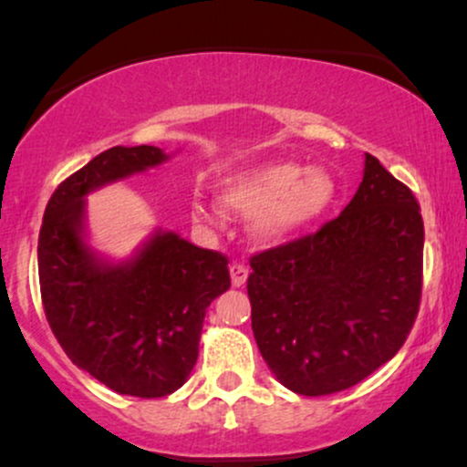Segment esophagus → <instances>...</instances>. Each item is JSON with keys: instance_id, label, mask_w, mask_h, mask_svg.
<instances>
[{"instance_id": "34e87169", "label": "esophagus", "mask_w": 467, "mask_h": 467, "mask_svg": "<svg viewBox=\"0 0 467 467\" xmlns=\"http://www.w3.org/2000/svg\"><path fill=\"white\" fill-rule=\"evenodd\" d=\"M248 267L241 265V264H234L233 267H230V278H233V285L234 287H241L245 285V281H248Z\"/></svg>"}]
</instances>
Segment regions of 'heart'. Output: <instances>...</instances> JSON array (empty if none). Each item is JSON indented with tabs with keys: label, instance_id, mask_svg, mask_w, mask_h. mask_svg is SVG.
<instances>
[{
	"label": "heart",
	"instance_id": "obj_1",
	"mask_svg": "<svg viewBox=\"0 0 467 467\" xmlns=\"http://www.w3.org/2000/svg\"><path fill=\"white\" fill-rule=\"evenodd\" d=\"M219 200L234 215L254 219L252 233L261 244H283L307 233L334 208L337 182L325 169L267 162L230 173L222 182ZM191 211L197 222H211L219 208L195 197Z\"/></svg>",
	"mask_w": 467,
	"mask_h": 467
}]
</instances>
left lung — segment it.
I'll return each instance as SVG.
<instances>
[{
	"label": "left lung",
	"instance_id": "1",
	"mask_svg": "<svg viewBox=\"0 0 467 467\" xmlns=\"http://www.w3.org/2000/svg\"><path fill=\"white\" fill-rule=\"evenodd\" d=\"M420 203L364 153L353 200L318 233L250 259L252 331L283 387L331 395L389 362L421 298Z\"/></svg>",
	"mask_w": 467,
	"mask_h": 467
}]
</instances>
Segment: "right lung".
Returning a JSON list of instances; mask_svg holds the SVG:
<instances>
[{"label":"right lung","instance_id":"right-lung-1","mask_svg":"<svg viewBox=\"0 0 467 467\" xmlns=\"http://www.w3.org/2000/svg\"><path fill=\"white\" fill-rule=\"evenodd\" d=\"M166 160L149 144L96 155L52 192L36 248L46 318L69 360L116 393L144 400L189 379L208 305L230 287L228 259L158 228L114 264L88 244L85 197Z\"/></svg>","mask_w":467,"mask_h":467}]
</instances>
